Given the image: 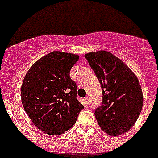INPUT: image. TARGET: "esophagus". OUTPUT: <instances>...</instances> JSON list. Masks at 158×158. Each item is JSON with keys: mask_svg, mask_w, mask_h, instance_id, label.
<instances>
[{"mask_svg": "<svg viewBox=\"0 0 158 158\" xmlns=\"http://www.w3.org/2000/svg\"><path fill=\"white\" fill-rule=\"evenodd\" d=\"M84 101H85V102H86V104L88 106L90 104V100H89V97H87V98H85V99H84Z\"/></svg>", "mask_w": 158, "mask_h": 158, "instance_id": "obj_1", "label": "esophagus"}]
</instances>
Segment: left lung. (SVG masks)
I'll use <instances>...</instances> for the list:
<instances>
[{
  "instance_id": "obj_1",
  "label": "left lung",
  "mask_w": 158,
  "mask_h": 158,
  "mask_svg": "<svg viewBox=\"0 0 158 158\" xmlns=\"http://www.w3.org/2000/svg\"><path fill=\"white\" fill-rule=\"evenodd\" d=\"M84 57L102 87V105L94 113L99 126L112 136L126 133L138 120L143 104L137 77L121 60L106 51L87 53Z\"/></svg>"
}]
</instances>
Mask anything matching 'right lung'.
Listing matches in <instances>:
<instances>
[{"mask_svg": "<svg viewBox=\"0 0 158 158\" xmlns=\"http://www.w3.org/2000/svg\"><path fill=\"white\" fill-rule=\"evenodd\" d=\"M79 56L52 52L36 61L21 87V101L36 127L50 135L64 134L84 108L69 72Z\"/></svg>", "mask_w": 158, "mask_h": 158, "instance_id": "add662e5", "label": "right lung"}]
</instances>
